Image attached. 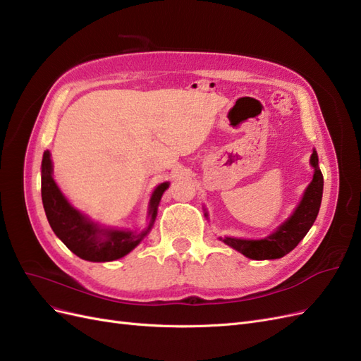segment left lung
I'll list each match as a JSON object with an SVG mask.
<instances>
[{
	"label": "left lung",
	"instance_id": "8db88e82",
	"mask_svg": "<svg viewBox=\"0 0 361 361\" xmlns=\"http://www.w3.org/2000/svg\"><path fill=\"white\" fill-rule=\"evenodd\" d=\"M310 164L314 169L312 182L305 188L297 209L293 211V214L285 223L279 226L274 233L262 239H241L226 236L220 238L221 241L239 251V253H243L245 257L253 260L280 259L297 247L313 226L316 216H318L322 200L324 178L318 167V154H316V150H313L310 157Z\"/></svg>",
	"mask_w": 361,
	"mask_h": 361
}]
</instances>
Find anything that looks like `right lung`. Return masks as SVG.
Instances as JSON below:
<instances>
[{
	"mask_svg": "<svg viewBox=\"0 0 361 361\" xmlns=\"http://www.w3.org/2000/svg\"><path fill=\"white\" fill-rule=\"evenodd\" d=\"M169 182H162L152 192L149 202V226L143 232L114 231L102 228L82 215L64 197L52 178V161L49 150H45L42 159V202L49 226L63 244L72 253L89 262H111L126 256L149 233L155 223L158 204Z\"/></svg>",
	"mask_w": 361,
	"mask_h": 361,
	"instance_id": "right-lung-1",
	"label": "right lung"
}]
</instances>
